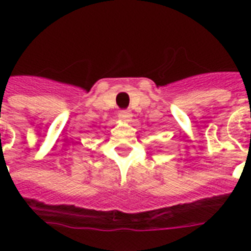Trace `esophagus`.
Segmentation results:
<instances>
[{
  "mask_svg": "<svg viewBox=\"0 0 251 251\" xmlns=\"http://www.w3.org/2000/svg\"><path fill=\"white\" fill-rule=\"evenodd\" d=\"M118 115L121 121L123 122H129L130 118H132V114H130L129 110H122V112H119Z\"/></svg>",
  "mask_w": 251,
  "mask_h": 251,
  "instance_id": "34e87169",
  "label": "esophagus"
}]
</instances>
